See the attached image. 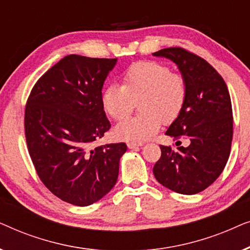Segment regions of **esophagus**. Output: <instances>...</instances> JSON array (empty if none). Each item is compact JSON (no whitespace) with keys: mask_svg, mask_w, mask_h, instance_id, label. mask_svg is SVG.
Segmentation results:
<instances>
[{"mask_svg":"<svg viewBox=\"0 0 250 250\" xmlns=\"http://www.w3.org/2000/svg\"><path fill=\"white\" fill-rule=\"evenodd\" d=\"M143 146L142 142H134V141H129L127 142V146L129 149H134V148H138V146Z\"/></svg>","mask_w":250,"mask_h":250,"instance_id":"1","label":"esophagus"}]
</instances>
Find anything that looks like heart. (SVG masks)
I'll use <instances>...</instances> for the list:
<instances>
[{"label": "heart", "instance_id": "1", "mask_svg": "<svg viewBox=\"0 0 250 250\" xmlns=\"http://www.w3.org/2000/svg\"><path fill=\"white\" fill-rule=\"evenodd\" d=\"M188 98L187 81L157 61H140L123 75V85L110 84L101 95L102 107L115 121L132 114L139 102L140 114L115 127L119 138L145 141L155 135L163 122L168 124L179 117Z\"/></svg>", "mask_w": 250, "mask_h": 250}]
</instances>
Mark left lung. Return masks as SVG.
I'll use <instances>...</instances> for the list:
<instances>
[{"label": "left lung", "instance_id": "obj_1", "mask_svg": "<svg viewBox=\"0 0 250 250\" xmlns=\"http://www.w3.org/2000/svg\"><path fill=\"white\" fill-rule=\"evenodd\" d=\"M153 56L172 60L186 78V105L166 135L190 141L188 146L175 149L160 146L162 156L153 174L160 184L177 193L201 192L221 175L230 156L233 135L230 93L213 66L183 47H167Z\"/></svg>", "mask_w": 250, "mask_h": 250}]
</instances>
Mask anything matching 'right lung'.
Here are the masks:
<instances>
[{
	"mask_svg": "<svg viewBox=\"0 0 250 250\" xmlns=\"http://www.w3.org/2000/svg\"><path fill=\"white\" fill-rule=\"evenodd\" d=\"M117 59L69 54L40 77L25 108L27 148L44 186L61 200L88 206L117 182L126 143L92 148L110 128L102 86Z\"/></svg>",
	"mask_w": 250,
	"mask_h": 250,
	"instance_id": "right-lung-1",
	"label": "right lung"
}]
</instances>
